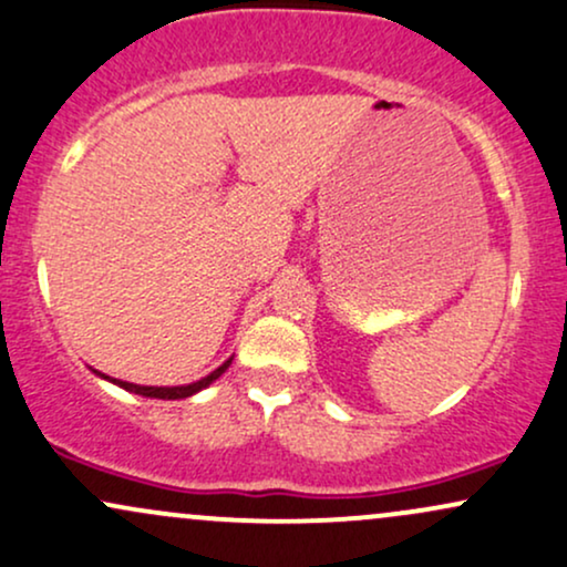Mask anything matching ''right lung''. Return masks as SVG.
<instances>
[{"label":"right lung","mask_w":567,"mask_h":567,"mask_svg":"<svg viewBox=\"0 0 567 567\" xmlns=\"http://www.w3.org/2000/svg\"><path fill=\"white\" fill-rule=\"evenodd\" d=\"M230 361H233V358H228V361L219 365V369L212 371L209 377L198 379V382H193V384H183V388H143V384H132V382H122V379H111V377L100 374V371H95V374L103 377V379H109V382H113V384H118V388L135 392V395H143V398H162V401H179V398H190V395H196L198 390L209 388V384L215 382V379H219V377L225 374V369H228Z\"/></svg>","instance_id":"1"}]
</instances>
